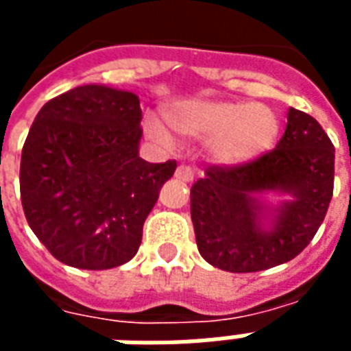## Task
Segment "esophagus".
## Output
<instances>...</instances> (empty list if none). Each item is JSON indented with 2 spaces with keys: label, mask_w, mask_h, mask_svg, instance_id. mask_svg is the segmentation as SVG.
Returning a JSON list of instances; mask_svg holds the SVG:
<instances>
[{
  "label": "esophagus",
  "mask_w": 351,
  "mask_h": 351,
  "mask_svg": "<svg viewBox=\"0 0 351 351\" xmlns=\"http://www.w3.org/2000/svg\"><path fill=\"white\" fill-rule=\"evenodd\" d=\"M175 176L178 178V180L191 182V180H193V176H195V173H193V169L189 167V165H178L175 171Z\"/></svg>",
  "instance_id": "esophagus-1"
}]
</instances>
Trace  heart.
<instances>
[{
	"label": "heart",
	"mask_w": 351,
	"mask_h": 351,
	"mask_svg": "<svg viewBox=\"0 0 351 351\" xmlns=\"http://www.w3.org/2000/svg\"><path fill=\"white\" fill-rule=\"evenodd\" d=\"M167 123L180 136L206 139L210 158L221 165H240L266 154L279 136V117L264 104L193 98L171 106ZM145 126L156 143L175 145L173 134L158 119H147Z\"/></svg>",
	"instance_id": "b5f03b06"
}]
</instances>
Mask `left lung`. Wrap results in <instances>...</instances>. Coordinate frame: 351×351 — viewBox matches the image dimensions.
<instances>
[{"instance_id": "left-lung-1", "label": "left lung", "mask_w": 351, "mask_h": 351, "mask_svg": "<svg viewBox=\"0 0 351 351\" xmlns=\"http://www.w3.org/2000/svg\"><path fill=\"white\" fill-rule=\"evenodd\" d=\"M335 147L316 119L290 108L274 150L240 165H210L191 186L199 253L212 266L249 274L292 261L320 228L333 197ZM262 191L295 197L261 227Z\"/></svg>"}]
</instances>
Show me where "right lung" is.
<instances>
[{"label":"right lung","mask_w":351,"mask_h":351,"mask_svg":"<svg viewBox=\"0 0 351 351\" xmlns=\"http://www.w3.org/2000/svg\"><path fill=\"white\" fill-rule=\"evenodd\" d=\"M139 98L82 85L43 106L23 143L20 195L44 247L66 266L110 269L136 256L175 160L139 158Z\"/></svg>","instance_id":"right-lung-1"}]
</instances>
